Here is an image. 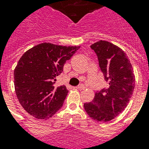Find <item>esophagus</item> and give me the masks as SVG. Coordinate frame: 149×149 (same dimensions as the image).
<instances>
[{"label": "esophagus", "instance_id": "obj_1", "mask_svg": "<svg viewBox=\"0 0 149 149\" xmlns=\"http://www.w3.org/2000/svg\"><path fill=\"white\" fill-rule=\"evenodd\" d=\"M77 88L78 89V90H84V89H85V86L83 85V84H80V85H79L78 86H77Z\"/></svg>", "mask_w": 149, "mask_h": 149}]
</instances>
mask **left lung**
<instances>
[{
  "instance_id": "obj_1",
  "label": "left lung",
  "mask_w": 149,
  "mask_h": 149,
  "mask_svg": "<svg viewBox=\"0 0 149 149\" xmlns=\"http://www.w3.org/2000/svg\"><path fill=\"white\" fill-rule=\"evenodd\" d=\"M97 56L99 65L108 86L95 93L84 109L96 121L107 122L122 112L132 97L135 77L127 54L120 47L100 40L91 45Z\"/></svg>"
}]
</instances>
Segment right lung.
Wrapping results in <instances>:
<instances>
[{
  "label": "right lung",
  "instance_id": "1",
  "mask_svg": "<svg viewBox=\"0 0 149 149\" xmlns=\"http://www.w3.org/2000/svg\"><path fill=\"white\" fill-rule=\"evenodd\" d=\"M80 46L43 42L24 52L14 71L15 93L22 107L34 118L47 120L62 107L68 93L54 86L63 65Z\"/></svg>",
  "mask_w": 149,
  "mask_h": 149
}]
</instances>
